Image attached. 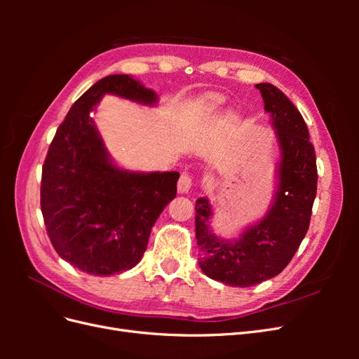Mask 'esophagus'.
<instances>
[{"label": "esophagus", "mask_w": 359, "mask_h": 359, "mask_svg": "<svg viewBox=\"0 0 359 359\" xmlns=\"http://www.w3.org/2000/svg\"><path fill=\"white\" fill-rule=\"evenodd\" d=\"M191 184H193L191 175H189V173H182V175L180 177V181H178V191L189 193V190L191 189Z\"/></svg>", "instance_id": "34e87169"}]
</instances>
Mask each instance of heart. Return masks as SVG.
I'll use <instances>...</instances> for the list:
<instances>
[{
    "mask_svg": "<svg viewBox=\"0 0 359 359\" xmlns=\"http://www.w3.org/2000/svg\"><path fill=\"white\" fill-rule=\"evenodd\" d=\"M220 103H222V102H220L219 99H215V100H212V102H211L212 107H219V106H220Z\"/></svg>",
    "mask_w": 359,
    "mask_h": 359,
    "instance_id": "heart-1",
    "label": "heart"
}]
</instances>
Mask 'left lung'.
Segmentation results:
<instances>
[{
  "mask_svg": "<svg viewBox=\"0 0 359 359\" xmlns=\"http://www.w3.org/2000/svg\"><path fill=\"white\" fill-rule=\"evenodd\" d=\"M280 148L277 189L266 214L235 240L211 231L212 206L196 201V243L205 276L236 287H250L276 277L297 253L310 224L318 190L316 154L302 115L277 86L257 83Z\"/></svg>",
  "mask_w": 359,
  "mask_h": 359,
  "instance_id": "obj_1",
  "label": "left lung"
}]
</instances>
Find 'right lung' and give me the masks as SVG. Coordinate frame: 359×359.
Listing matches in <instances>:
<instances>
[{
    "mask_svg": "<svg viewBox=\"0 0 359 359\" xmlns=\"http://www.w3.org/2000/svg\"><path fill=\"white\" fill-rule=\"evenodd\" d=\"M104 94L154 106L157 94L128 74L95 82L58 127L41 170L40 205L61 259L93 276L132 269L151 229L177 196L178 172H133L116 166L91 112Z\"/></svg>",
    "mask_w": 359,
    "mask_h": 359,
    "instance_id": "obj_1",
    "label": "right lung"
}]
</instances>
